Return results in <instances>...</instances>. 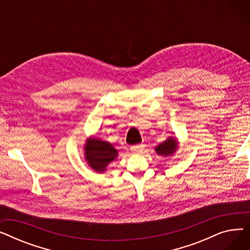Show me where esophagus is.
Instances as JSON below:
<instances>
[{
    "label": "esophagus",
    "mask_w": 250,
    "mask_h": 250,
    "mask_svg": "<svg viewBox=\"0 0 250 250\" xmlns=\"http://www.w3.org/2000/svg\"><path fill=\"white\" fill-rule=\"evenodd\" d=\"M145 149V145L144 144H140V145H136V146H132L130 147V151L134 154H140Z\"/></svg>",
    "instance_id": "esophagus-1"
}]
</instances>
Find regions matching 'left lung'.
<instances>
[{
	"label": "left lung",
	"mask_w": 250,
	"mask_h": 250,
	"mask_svg": "<svg viewBox=\"0 0 250 250\" xmlns=\"http://www.w3.org/2000/svg\"><path fill=\"white\" fill-rule=\"evenodd\" d=\"M178 149V141L174 137H169L155 148L157 155L163 157L172 156Z\"/></svg>",
	"instance_id": "8db88e82"
}]
</instances>
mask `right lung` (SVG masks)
Wrapping results in <instances>:
<instances>
[{"label": "right lung", "instance_id": "right-lung-1", "mask_svg": "<svg viewBox=\"0 0 250 250\" xmlns=\"http://www.w3.org/2000/svg\"><path fill=\"white\" fill-rule=\"evenodd\" d=\"M84 156L88 166L98 173L106 171L107 166L118 156L112 144L99 138L90 137L84 145Z\"/></svg>", "mask_w": 250, "mask_h": 250}]
</instances>
